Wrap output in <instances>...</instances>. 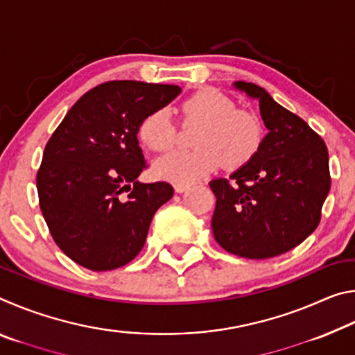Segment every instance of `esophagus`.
Segmentation results:
<instances>
[{"label": "esophagus", "instance_id": "34e87169", "mask_svg": "<svg viewBox=\"0 0 355 355\" xmlns=\"http://www.w3.org/2000/svg\"><path fill=\"white\" fill-rule=\"evenodd\" d=\"M189 186L191 184H188V183H175V186H173V188H175L177 192H184V191L189 189Z\"/></svg>", "mask_w": 355, "mask_h": 355}]
</instances>
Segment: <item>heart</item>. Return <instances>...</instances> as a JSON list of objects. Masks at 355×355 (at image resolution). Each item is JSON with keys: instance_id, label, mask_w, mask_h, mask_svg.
<instances>
[{"instance_id": "heart-1", "label": "heart", "mask_w": 355, "mask_h": 355, "mask_svg": "<svg viewBox=\"0 0 355 355\" xmlns=\"http://www.w3.org/2000/svg\"><path fill=\"white\" fill-rule=\"evenodd\" d=\"M184 125L200 123L194 150H178L155 163V173L175 183H191L218 169L222 161L236 169L254 158L263 141V125L254 111L236 107L232 98L211 87L200 89L182 106ZM137 137L153 152L171 150L177 139V125L164 107L148 112L137 127Z\"/></svg>"}]
</instances>
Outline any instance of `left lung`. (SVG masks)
Segmentation results:
<instances>
[{"label":"left lung","instance_id":"8db88e82","mask_svg":"<svg viewBox=\"0 0 355 355\" xmlns=\"http://www.w3.org/2000/svg\"><path fill=\"white\" fill-rule=\"evenodd\" d=\"M235 87L258 101L268 135L248 164L209 182L211 228L224 250L263 260L296 248L320 224L330 189L329 153L321 136L263 87L244 81Z\"/></svg>","mask_w":355,"mask_h":355}]
</instances>
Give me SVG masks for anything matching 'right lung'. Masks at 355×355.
Returning a JSON list of instances; mask_svg holds the SVG:
<instances>
[{"mask_svg":"<svg viewBox=\"0 0 355 355\" xmlns=\"http://www.w3.org/2000/svg\"><path fill=\"white\" fill-rule=\"evenodd\" d=\"M180 92L173 84L106 81L84 94L51 135L35 183L48 230L70 260L111 271L144 248L173 188L137 182L147 167L137 127Z\"/></svg>","mask_w":355,"mask_h":355,"instance_id":"add662e5","label":"right lung"}]
</instances>
